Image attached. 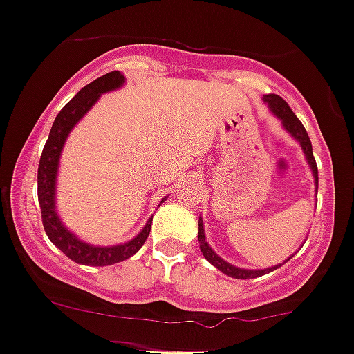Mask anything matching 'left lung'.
<instances>
[{
    "label": "left lung",
    "mask_w": 354,
    "mask_h": 354,
    "mask_svg": "<svg viewBox=\"0 0 354 354\" xmlns=\"http://www.w3.org/2000/svg\"><path fill=\"white\" fill-rule=\"evenodd\" d=\"M263 100L267 101L268 106H270V110L274 111L279 118H281L282 124H284V127L288 129V132H291L292 138H296L297 141L301 142V148H303L308 163H310L311 170H313L315 182H317V189H318V169H317V162H315L313 149H311V141H310V138H308L306 129L303 127V124L299 122V118H297L295 115V111L291 110V106L288 104V101L282 100L279 94H267ZM198 241H199V248H201L203 257H205L206 260L213 265V267H216L220 272H223L225 275H229V277L254 279V277H261V275L268 274V272H272V270H275V268L281 267V265H277V267L265 268V270H244V268H237V267H234V265L223 261L218 254L213 253V250L208 246V243L205 241V230H203L201 218H199V227H198Z\"/></svg>",
    "instance_id": "obj_1"
}]
</instances>
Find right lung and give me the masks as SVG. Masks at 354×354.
<instances>
[{"label":"right lung","mask_w":354,"mask_h":354,"mask_svg":"<svg viewBox=\"0 0 354 354\" xmlns=\"http://www.w3.org/2000/svg\"><path fill=\"white\" fill-rule=\"evenodd\" d=\"M122 84H124V75L118 70H113L82 87L62 108L53 122L50 138L44 145L43 155H41L39 169H37V199H39L41 216H43V225L48 237L70 260L80 265H91V267H106V265H113L131 258L132 254L141 250V246L148 239L149 230H151L153 218H149L145 229L129 243L108 248L91 246V244L77 239L72 232L65 229V225L59 222L57 208H55V182H57L58 160L66 136L72 131L73 125L89 111V108L100 100L101 93L117 89Z\"/></svg>","instance_id":"obj_1"}]
</instances>
